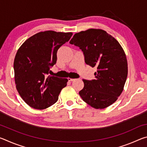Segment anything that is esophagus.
<instances>
[{"mask_svg":"<svg viewBox=\"0 0 147 147\" xmlns=\"http://www.w3.org/2000/svg\"><path fill=\"white\" fill-rule=\"evenodd\" d=\"M67 79H68V80H69V81H71V82H72V81H74V80H75V79H74V78H68Z\"/></svg>","mask_w":147,"mask_h":147,"instance_id":"34e87169","label":"esophagus"}]
</instances>
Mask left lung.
I'll return each mask as SVG.
<instances>
[{
  "label": "left lung",
  "instance_id": "obj_1",
  "mask_svg": "<svg viewBox=\"0 0 147 147\" xmlns=\"http://www.w3.org/2000/svg\"><path fill=\"white\" fill-rule=\"evenodd\" d=\"M83 51L85 62L96 67L94 79H83L79 91L83 100L95 109H104L117 100L128 75L125 53L119 42L101 29H88L74 35L69 42Z\"/></svg>",
  "mask_w": 147,
  "mask_h": 147
}]
</instances>
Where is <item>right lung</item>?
<instances>
[{
  "mask_svg": "<svg viewBox=\"0 0 147 147\" xmlns=\"http://www.w3.org/2000/svg\"><path fill=\"white\" fill-rule=\"evenodd\" d=\"M72 35V32H41L19 47L13 62L15 82L20 96L29 106L43 109L58 101L68 80L48 74L56 63L58 50Z\"/></svg>",
  "mask_w": 147,
  "mask_h": 147,
  "instance_id": "add662e5",
  "label": "right lung"
}]
</instances>
